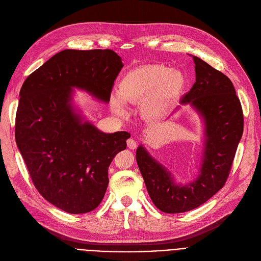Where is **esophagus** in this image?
Listing matches in <instances>:
<instances>
[{
  "label": "esophagus",
  "instance_id": "esophagus-1",
  "mask_svg": "<svg viewBox=\"0 0 261 261\" xmlns=\"http://www.w3.org/2000/svg\"><path fill=\"white\" fill-rule=\"evenodd\" d=\"M136 142L134 141V140H132V139H129L128 141H127V146H128V148H130V149H135L136 148Z\"/></svg>",
  "mask_w": 261,
  "mask_h": 261
}]
</instances>
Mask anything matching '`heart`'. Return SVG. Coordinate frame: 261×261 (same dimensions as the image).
Masks as SVG:
<instances>
[{
  "instance_id": "heart-1",
  "label": "heart",
  "mask_w": 261,
  "mask_h": 261,
  "mask_svg": "<svg viewBox=\"0 0 261 261\" xmlns=\"http://www.w3.org/2000/svg\"><path fill=\"white\" fill-rule=\"evenodd\" d=\"M186 84L184 74L175 68L161 64L144 65L133 68L118 82V94H112L110 106L118 116L128 113L126 102L140 103L142 115L158 119L165 115Z\"/></svg>"
}]
</instances>
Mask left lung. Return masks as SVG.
<instances>
[{"label":"left lung","mask_w":261,"mask_h":261,"mask_svg":"<svg viewBox=\"0 0 261 261\" xmlns=\"http://www.w3.org/2000/svg\"><path fill=\"white\" fill-rule=\"evenodd\" d=\"M191 57L196 82L180 102L193 108L203 122V149L196 179L176 183L172 173L143 145L136 149L148 194L155 206L167 214L195 210L223 187L243 132L242 108L229 78L202 59Z\"/></svg>","instance_id":"left-lung-1"}]
</instances>
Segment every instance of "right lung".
I'll return each mask as SVG.
<instances>
[{
  "instance_id": "right-lung-1",
  "label": "right lung",
  "mask_w": 261,
  "mask_h": 261,
  "mask_svg": "<svg viewBox=\"0 0 261 261\" xmlns=\"http://www.w3.org/2000/svg\"><path fill=\"white\" fill-rule=\"evenodd\" d=\"M121 58L112 49H64L26 78L16 116V142L34 185L68 214L98 206L108 169L130 133H105L73 103L74 89L110 101Z\"/></svg>"
}]
</instances>
